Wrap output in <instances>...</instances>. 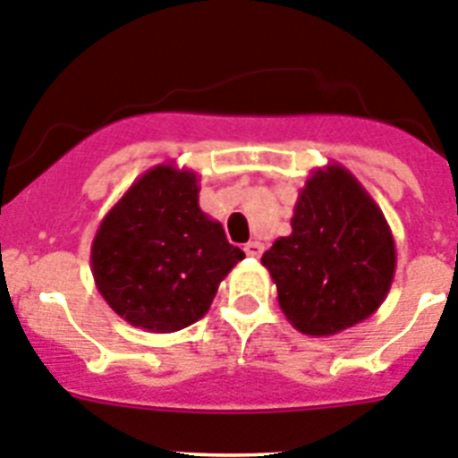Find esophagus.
<instances>
[{
  "mask_svg": "<svg viewBox=\"0 0 458 458\" xmlns=\"http://www.w3.org/2000/svg\"><path fill=\"white\" fill-rule=\"evenodd\" d=\"M242 250H245V254L247 257H251V259H259L261 257V251H263V245L259 241H250L247 242L245 247H242Z\"/></svg>",
  "mask_w": 458,
  "mask_h": 458,
  "instance_id": "1",
  "label": "esophagus"
}]
</instances>
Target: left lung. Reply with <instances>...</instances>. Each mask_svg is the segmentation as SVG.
Returning <instances> with one entry per match:
<instances>
[{"mask_svg": "<svg viewBox=\"0 0 458 458\" xmlns=\"http://www.w3.org/2000/svg\"><path fill=\"white\" fill-rule=\"evenodd\" d=\"M291 236L261 257L286 320L306 335H334L381 306L397 251L384 213L359 179L338 163L306 179L291 217Z\"/></svg>", "mask_w": 458, "mask_h": 458, "instance_id": "8db88e82", "label": "left lung"}]
</instances>
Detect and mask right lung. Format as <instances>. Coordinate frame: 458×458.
<instances>
[{
  "label": "right lung",
  "instance_id": "add662e5",
  "mask_svg": "<svg viewBox=\"0 0 458 458\" xmlns=\"http://www.w3.org/2000/svg\"><path fill=\"white\" fill-rule=\"evenodd\" d=\"M245 251L199 208L192 170L161 163L99 222L90 270L99 295L129 325L172 334L207 316L220 281Z\"/></svg>",
  "mask_w": 458,
  "mask_h": 458
}]
</instances>
